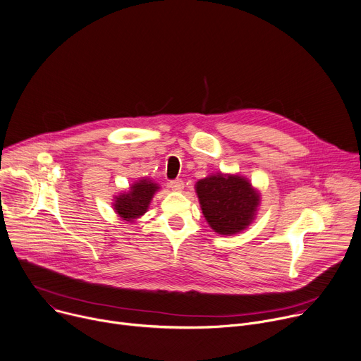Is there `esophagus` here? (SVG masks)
I'll list each match as a JSON object with an SVG mask.
<instances>
[{"label": "esophagus", "instance_id": "1", "mask_svg": "<svg viewBox=\"0 0 361 361\" xmlns=\"http://www.w3.org/2000/svg\"><path fill=\"white\" fill-rule=\"evenodd\" d=\"M169 186H171L173 190H182L183 186H185V183H183L182 179H175V180H171V182H169Z\"/></svg>", "mask_w": 361, "mask_h": 361}]
</instances>
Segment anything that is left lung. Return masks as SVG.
<instances>
[{
  "mask_svg": "<svg viewBox=\"0 0 361 361\" xmlns=\"http://www.w3.org/2000/svg\"><path fill=\"white\" fill-rule=\"evenodd\" d=\"M202 214L211 228L222 235L245 229L254 219L259 195L251 183L238 175H216L196 183Z\"/></svg>",
  "mask_w": 361,
  "mask_h": 361,
  "instance_id": "1",
  "label": "left lung"
}]
</instances>
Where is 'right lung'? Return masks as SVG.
<instances>
[{"label": "right lung", "mask_w": 361, "mask_h": 361, "mask_svg": "<svg viewBox=\"0 0 361 361\" xmlns=\"http://www.w3.org/2000/svg\"><path fill=\"white\" fill-rule=\"evenodd\" d=\"M159 189L156 183L150 180L136 182L128 193L116 196L114 209L125 221H132L147 211L153 193Z\"/></svg>", "instance_id": "right-lung-1"}]
</instances>
